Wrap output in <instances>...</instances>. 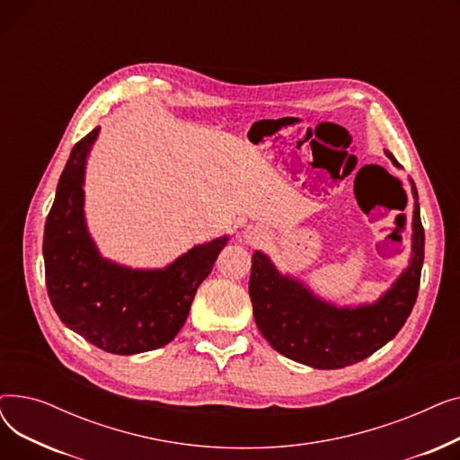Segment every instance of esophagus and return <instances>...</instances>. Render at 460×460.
Returning a JSON list of instances; mask_svg holds the SVG:
<instances>
[{"instance_id": "obj_1", "label": "esophagus", "mask_w": 460, "mask_h": 460, "mask_svg": "<svg viewBox=\"0 0 460 460\" xmlns=\"http://www.w3.org/2000/svg\"><path fill=\"white\" fill-rule=\"evenodd\" d=\"M243 236H244V240H246L248 244L255 246V244L262 243V238H264V231H262V229H259V227H253V226H250V227H246V229H244Z\"/></svg>"}]
</instances>
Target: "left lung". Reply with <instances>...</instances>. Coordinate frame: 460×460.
I'll return each mask as SVG.
<instances>
[{"mask_svg":"<svg viewBox=\"0 0 460 460\" xmlns=\"http://www.w3.org/2000/svg\"><path fill=\"white\" fill-rule=\"evenodd\" d=\"M385 156L395 167L392 153ZM412 253L408 267L388 291L371 304L335 305L291 274H281L272 259L257 250L252 255L250 298L255 324L274 350L313 369H341L366 359L392 341L412 311L421 267L425 233L414 181Z\"/></svg>","mask_w":460,"mask_h":460,"instance_id":"8db88e82","label":"left lung"}]
</instances>
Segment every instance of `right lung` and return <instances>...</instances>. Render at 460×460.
<instances>
[{"mask_svg": "<svg viewBox=\"0 0 460 460\" xmlns=\"http://www.w3.org/2000/svg\"><path fill=\"white\" fill-rule=\"evenodd\" d=\"M99 132L75 145L58 182L44 226L46 288L66 328L106 352L130 356L175 340L229 236L193 246L164 269H132L102 257L84 208L85 165Z\"/></svg>", "mask_w": 460, "mask_h": 460, "instance_id": "add662e5", "label": "right lung"}]
</instances>
